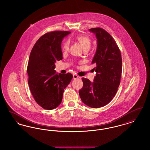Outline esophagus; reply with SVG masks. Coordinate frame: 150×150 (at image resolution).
<instances>
[{"mask_svg":"<svg viewBox=\"0 0 150 150\" xmlns=\"http://www.w3.org/2000/svg\"><path fill=\"white\" fill-rule=\"evenodd\" d=\"M79 78V76L78 75H75V74H74L73 75V79H76Z\"/></svg>","mask_w":150,"mask_h":150,"instance_id":"obj_1","label":"esophagus"}]
</instances>
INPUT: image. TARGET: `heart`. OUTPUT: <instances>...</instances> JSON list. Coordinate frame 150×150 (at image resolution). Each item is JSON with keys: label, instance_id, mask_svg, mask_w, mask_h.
I'll return each instance as SVG.
<instances>
[{"label": "heart", "instance_id": "b5f03b06", "mask_svg": "<svg viewBox=\"0 0 150 150\" xmlns=\"http://www.w3.org/2000/svg\"><path fill=\"white\" fill-rule=\"evenodd\" d=\"M76 40L79 42V43L81 44L84 49L86 48H89L91 47V40L90 38L88 36L85 35H78L76 37ZM69 43L68 42H66L63 45V50L67 51L69 49Z\"/></svg>", "mask_w": 150, "mask_h": 150}]
</instances>
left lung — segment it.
I'll use <instances>...</instances> for the list:
<instances>
[{
    "label": "left lung",
    "mask_w": 150,
    "mask_h": 150,
    "mask_svg": "<svg viewBox=\"0 0 150 150\" xmlns=\"http://www.w3.org/2000/svg\"><path fill=\"white\" fill-rule=\"evenodd\" d=\"M89 31L97 38V50L92 61L96 74L93 82L82 78L83 86L79 93L85 105L96 108L107 105L117 92L121 78L122 59L117 45L106 31L100 28Z\"/></svg>",
    "instance_id": "left-lung-1"
}]
</instances>
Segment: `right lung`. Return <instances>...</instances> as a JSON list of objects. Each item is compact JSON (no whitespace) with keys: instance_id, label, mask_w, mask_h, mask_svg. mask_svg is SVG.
Listing matches in <instances>:
<instances>
[{"instance_id":"obj_1","label":"right lung","mask_w":150,"mask_h":150,"mask_svg":"<svg viewBox=\"0 0 150 150\" xmlns=\"http://www.w3.org/2000/svg\"><path fill=\"white\" fill-rule=\"evenodd\" d=\"M70 31H56L41 36L31 51L27 71L34 98L43 108L50 110L62 100L64 88L72 78L70 73L57 74L55 62L62 59L61 43Z\"/></svg>"}]
</instances>
